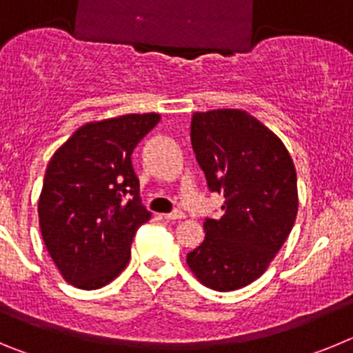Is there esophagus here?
Wrapping results in <instances>:
<instances>
[{
  "label": "esophagus",
  "instance_id": "1",
  "mask_svg": "<svg viewBox=\"0 0 353 353\" xmlns=\"http://www.w3.org/2000/svg\"><path fill=\"white\" fill-rule=\"evenodd\" d=\"M164 217H166L168 221H180L185 217V214H183L182 210H173L171 214H164Z\"/></svg>",
  "mask_w": 353,
  "mask_h": 353
}]
</instances>
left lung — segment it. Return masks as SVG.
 Here are the masks:
<instances>
[{
	"label": "left lung",
	"instance_id": "1",
	"mask_svg": "<svg viewBox=\"0 0 353 353\" xmlns=\"http://www.w3.org/2000/svg\"><path fill=\"white\" fill-rule=\"evenodd\" d=\"M191 143L208 189L224 194V214L205 221V240L187 254V265L208 288H244L267 270L292 232L295 166L281 139L242 109L194 113Z\"/></svg>",
	"mask_w": 353,
	"mask_h": 353
}]
</instances>
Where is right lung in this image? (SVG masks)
Wrapping results in <instances>:
<instances>
[{
    "label": "right lung",
    "instance_id": "add662e5",
    "mask_svg": "<svg viewBox=\"0 0 353 353\" xmlns=\"http://www.w3.org/2000/svg\"><path fill=\"white\" fill-rule=\"evenodd\" d=\"M161 114H123L79 127L56 150L43 176L39 223L67 283L97 290L130 260L138 228L152 217L139 198L134 148Z\"/></svg>",
    "mask_w": 353,
    "mask_h": 353
}]
</instances>
